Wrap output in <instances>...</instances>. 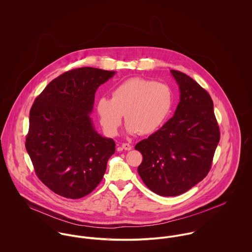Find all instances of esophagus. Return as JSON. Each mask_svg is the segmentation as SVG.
<instances>
[{
  "mask_svg": "<svg viewBox=\"0 0 252 252\" xmlns=\"http://www.w3.org/2000/svg\"><path fill=\"white\" fill-rule=\"evenodd\" d=\"M122 148L124 149V150H131L132 149V145L129 144H122Z\"/></svg>",
  "mask_w": 252,
  "mask_h": 252,
  "instance_id": "1",
  "label": "esophagus"
}]
</instances>
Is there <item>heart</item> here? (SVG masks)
<instances>
[{
	"mask_svg": "<svg viewBox=\"0 0 252 252\" xmlns=\"http://www.w3.org/2000/svg\"><path fill=\"white\" fill-rule=\"evenodd\" d=\"M172 106L173 93L167 84L132 77L111 90V99H98L96 111L108 136L118 133L124 113L128 134L148 135L163 124Z\"/></svg>",
	"mask_w": 252,
	"mask_h": 252,
	"instance_id": "heart-1",
	"label": "heart"
}]
</instances>
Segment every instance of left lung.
Returning a JSON list of instances; mask_svg holds the SVG:
<instances>
[{
  "label": "left lung",
  "mask_w": 252,
  "mask_h": 252,
  "mask_svg": "<svg viewBox=\"0 0 252 252\" xmlns=\"http://www.w3.org/2000/svg\"><path fill=\"white\" fill-rule=\"evenodd\" d=\"M180 91L174 116L136 144L143 155L138 173L160 196H178L209 174L220 140L210 94L187 74L171 70Z\"/></svg>",
  "instance_id": "8db88e82"
}]
</instances>
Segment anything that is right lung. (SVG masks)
Listing matches in <instances>:
<instances>
[{"instance_id":"right-lung-1","label":"right lung","mask_w":252,"mask_h":252,"mask_svg":"<svg viewBox=\"0 0 252 252\" xmlns=\"http://www.w3.org/2000/svg\"><path fill=\"white\" fill-rule=\"evenodd\" d=\"M114 73L91 67L64 72L31 108L27 152L37 178L62 197L79 199L91 193L115 152L114 141L98 134L89 116L98 87Z\"/></svg>"}]
</instances>
